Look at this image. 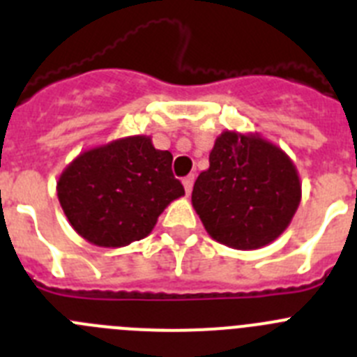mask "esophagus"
<instances>
[{
  "label": "esophagus",
  "mask_w": 357,
  "mask_h": 357,
  "mask_svg": "<svg viewBox=\"0 0 357 357\" xmlns=\"http://www.w3.org/2000/svg\"><path fill=\"white\" fill-rule=\"evenodd\" d=\"M193 182H195V175H188L184 176V181H182V184H184V189H185V193H191L193 191Z\"/></svg>",
  "instance_id": "34e87169"
}]
</instances>
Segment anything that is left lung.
Wrapping results in <instances>:
<instances>
[{"label":"left lung","instance_id":"obj_1","mask_svg":"<svg viewBox=\"0 0 357 357\" xmlns=\"http://www.w3.org/2000/svg\"><path fill=\"white\" fill-rule=\"evenodd\" d=\"M302 184L284 151L257 134L225 130L198 175L191 202L216 241L254 250L275 241L298 209Z\"/></svg>","mask_w":357,"mask_h":357}]
</instances>
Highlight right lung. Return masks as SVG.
I'll list each match as a JSON object with an SVG mask.
<instances>
[{"mask_svg":"<svg viewBox=\"0 0 357 357\" xmlns=\"http://www.w3.org/2000/svg\"><path fill=\"white\" fill-rule=\"evenodd\" d=\"M173 155L148 135H132L87 150L62 172L56 197L69 223L93 245L127 247L146 238L184 185Z\"/></svg>","mask_w":357,"mask_h":357,"instance_id":"1","label":"right lung"}]
</instances>
